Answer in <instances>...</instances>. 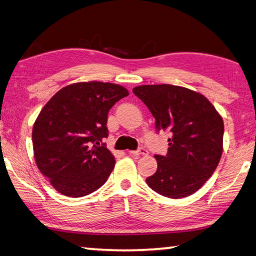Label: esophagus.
Masks as SVG:
<instances>
[{"instance_id": "obj_1", "label": "esophagus", "mask_w": 256, "mask_h": 256, "mask_svg": "<svg viewBox=\"0 0 256 256\" xmlns=\"http://www.w3.org/2000/svg\"><path fill=\"white\" fill-rule=\"evenodd\" d=\"M130 154L136 156V157H138V156H146V154H148V150L144 148H140L136 151H130Z\"/></svg>"}]
</instances>
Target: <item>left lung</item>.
Listing matches in <instances>:
<instances>
[{"label": "left lung", "mask_w": 256, "mask_h": 256, "mask_svg": "<svg viewBox=\"0 0 256 256\" xmlns=\"http://www.w3.org/2000/svg\"><path fill=\"white\" fill-rule=\"evenodd\" d=\"M133 92L149 108L156 128L170 130L166 156L156 154L158 167L146 184L160 196L180 198L201 188L222 154L224 120L200 92L172 84H144Z\"/></svg>", "instance_id": "8db88e82"}]
</instances>
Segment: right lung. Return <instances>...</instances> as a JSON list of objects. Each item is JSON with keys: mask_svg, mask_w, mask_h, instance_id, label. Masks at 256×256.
I'll list each match as a JSON object with an SVG mask.
<instances>
[{"mask_svg": "<svg viewBox=\"0 0 256 256\" xmlns=\"http://www.w3.org/2000/svg\"><path fill=\"white\" fill-rule=\"evenodd\" d=\"M128 96L108 82H78L64 86L42 107L32 128L38 170L60 194L81 198L105 184L115 158L102 138L108 136V112Z\"/></svg>", "mask_w": 256, "mask_h": 256, "instance_id": "right-lung-1", "label": "right lung"}]
</instances>
